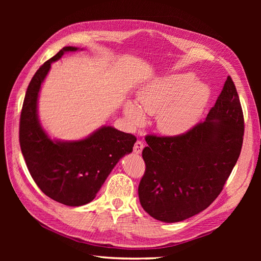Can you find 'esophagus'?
Returning <instances> with one entry per match:
<instances>
[{
	"label": "esophagus",
	"instance_id": "esophagus-1",
	"mask_svg": "<svg viewBox=\"0 0 261 261\" xmlns=\"http://www.w3.org/2000/svg\"><path fill=\"white\" fill-rule=\"evenodd\" d=\"M143 148H144V144L141 142V141H138L135 144H134V147H133V152L136 153V154H140L142 153L143 151Z\"/></svg>",
	"mask_w": 261,
	"mask_h": 261
}]
</instances>
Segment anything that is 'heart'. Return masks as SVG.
<instances>
[{
    "mask_svg": "<svg viewBox=\"0 0 261 261\" xmlns=\"http://www.w3.org/2000/svg\"><path fill=\"white\" fill-rule=\"evenodd\" d=\"M211 97L210 88L191 74H173L148 82L138 93V103L127 101L123 113L132 126H141L146 114L156 115L158 129L180 135L193 128Z\"/></svg>",
    "mask_w": 261,
    "mask_h": 261,
    "instance_id": "heart-1",
    "label": "heart"
}]
</instances>
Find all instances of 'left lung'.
I'll use <instances>...</instances> for the list:
<instances>
[{
    "label": "left lung",
    "instance_id": "left-lung-1",
    "mask_svg": "<svg viewBox=\"0 0 261 261\" xmlns=\"http://www.w3.org/2000/svg\"><path fill=\"white\" fill-rule=\"evenodd\" d=\"M243 133L242 108L228 76L203 122L181 135L146 136V170L139 185L145 212L173 223L207 208L236 165Z\"/></svg>",
    "mask_w": 261,
    "mask_h": 261
}]
</instances>
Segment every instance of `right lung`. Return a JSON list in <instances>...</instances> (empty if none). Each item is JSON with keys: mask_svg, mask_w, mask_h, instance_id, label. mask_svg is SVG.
Instances as JSON below:
<instances>
[{"mask_svg": "<svg viewBox=\"0 0 261 261\" xmlns=\"http://www.w3.org/2000/svg\"><path fill=\"white\" fill-rule=\"evenodd\" d=\"M65 46L40 66L27 88L20 117V146L26 166L38 187L50 199L67 206L90 203L117 162L132 152L136 138L103 126L88 138L63 142L51 140L38 117V96L50 64L66 51Z\"/></svg>", "mask_w": 261, "mask_h": 261, "instance_id": "add662e5", "label": "right lung"}]
</instances>
